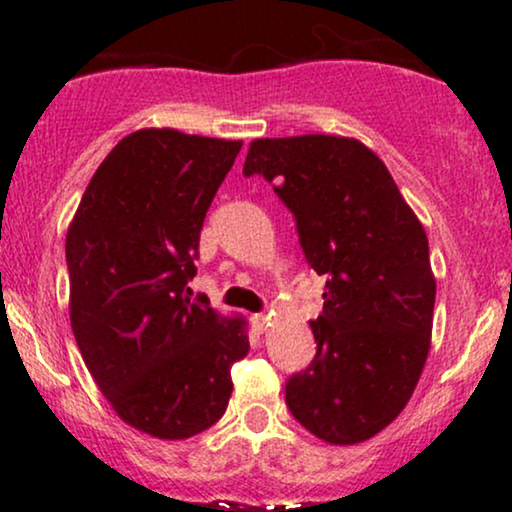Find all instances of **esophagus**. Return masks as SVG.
Segmentation results:
<instances>
[{
  "instance_id": "1",
  "label": "esophagus",
  "mask_w": 512,
  "mask_h": 512,
  "mask_svg": "<svg viewBox=\"0 0 512 512\" xmlns=\"http://www.w3.org/2000/svg\"><path fill=\"white\" fill-rule=\"evenodd\" d=\"M252 325L257 327V332H267V327H269V315H264V313L252 315Z\"/></svg>"
}]
</instances>
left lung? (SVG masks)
I'll use <instances>...</instances> for the list:
<instances>
[{
    "instance_id": "left-lung-1",
    "label": "left lung",
    "mask_w": 512,
    "mask_h": 512,
    "mask_svg": "<svg viewBox=\"0 0 512 512\" xmlns=\"http://www.w3.org/2000/svg\"><path fill=\"white\" fill-rule=\"evenodd\" d=\"M243 173L272 182L305 260L327 276L310 322L317 354L286 383V404L325 443H363L407 407L431 349L436 279L424 226L358 139H255Z\"/></svg>"
}]
</instances>
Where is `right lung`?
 Listing matches in <instances>:
<instances>
[{
	"label": "right lung",
	"instance_id": "obj_1",
	"mask_svg": "<svg viewBox=\"0 0 512 512\" xmlns=\"http://www.w3.org/2000/svg\"><path fill=\"white\" fill-rule=\"evenodd\" d=\"M243 142L139 129L105 156L67 231L69 317L125 424L185 440L221 419L248 322L187 296L199 231Z\"/></svg>",
	"mask_w": 512,
	"mask_h": 512
}]
</instances>
